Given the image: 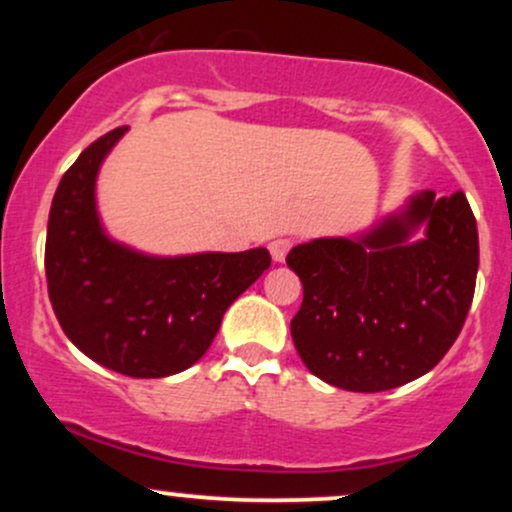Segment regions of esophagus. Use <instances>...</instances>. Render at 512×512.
Segmentation results:
<instances>
[{"label": "esophagus", "mask_w": 512, "mask_h": 512, "mask_svg": "<svg viewBox=\"0 0 512 512\" xmlns=\"http://www.w3.org/2000/svg\"><path fill=\"white\" fill-rule=\"evenodd\" d=\"M291 245H293L291 238H276V240H272V243H269V252H272L274 262H284L286 255H289Z\"/></svg>", "instance_id": "esophagus-1"}]
</instances>
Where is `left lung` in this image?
<instances>
[{
    "label": "left lung",
    "instance_id": "1",
    "mask_svg": "<svg viewBox=\"0 0 512 512\" xmlns=\"http://www.w3.org/2000/svg\"><path fill=\"white\" fill-rule=\"evenodd\" d=\"M286 264L303 284L291 337L310 373L351 392L392 390L428 373L462 332L477 219L464 192L424 190L363 236L296 245Z\"/></svg>",
    "mask_w": 512,
    "mask_h": 512
}]
</instances>
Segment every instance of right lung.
I'll return each mask as SVG.
<instances>
[{"label":"right lung","mask_w":512,"mask_h":512,"mask_svg":"<svg viewBox=\"0 0 512 512\" xmlns=\"http://www.w3.org/2000/svg\"><path fill=\"white\" fill-rule=\"evenodd\" d=\"M125 129L96 139L62 175L50 207L45 276L52 310L76 349L129 378H166L207 354L228 305L272 257L264 248L154 257L108 238L96 178Z\"/></svg>","instance_id":"right-lung-1"}]
</instances>
